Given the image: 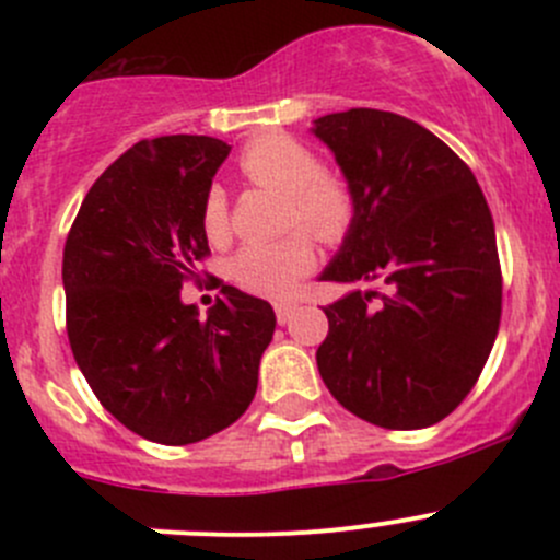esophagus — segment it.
Returning a JSON list of instances; mask_svg holds the SVG:
<instances>
[{
    "mask_svg": "<svg viewBox=\"0 0 560 560\" xmlns=\"http://www.w3.org/2000/svg\"><path fill=\"white\" fill-rule=\"evenodd\" d=\"M295 308H298L295 301H276L273 312H276V319H279V325L290 322L292 314H295Z\"/></svg>",
    "mask_w": 560,
    "mask_h": 560,
    "instance_id": "esophagus-1",
    "label": "esophagus"
}]
</instances>
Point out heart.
<instances>
[{
	"label": "heart",
	"instance_id": "b5f03b06",
	"mask_svg": "<svg viewBox=\"0 0 560 560\" xmlns=\"http://www.w3.org/2000/svg\"><path fill=\"white\" fill-rule=\"evenodd\" d=\"M238 171L246 180L284 195V228H303L322 244H338L352 230L358 197L341 173L322 167L319 156L292 135H262L244 145ZM200 228L213 246L230 241V208L222 186H208ZM290 233L270 244H248L230 262L238 287L265 298H287L316 265L312 236Z\"/></svg>",
	"mask_w": 560,
	"mask_h": 560
}]
</instances>
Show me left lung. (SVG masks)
Here are the masks:
<instances>
[{"instance_id":"left-lung-1","label":"left lung","mask_w":560,"mask_h":560,"mask_svg":"<svg viewBox=\"0 0 560 560\" xmlns=\"http://www.w3.org/2000/svg\"><path fill=\"white\" fill-rule=\"evenodd\" d=\"M358 197L322 281H376L330 303L316 349L332 398L389 431L444 420L471 393L501 322L488 200L466 162L411 118L352 107L314 121Z\"/></svg>"}]
</instances>
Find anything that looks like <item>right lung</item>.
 <instances>
[{
    "instance_id": "add662e5",
    "label": "right lung",
    "mask_w": 560,
    "mask_h": 560,
    "mask_svg": "<svg viewBox=\"0 0 560 560\" xmlns=\"http://www.w3.org/2000/svg\"><path fill=\"white\" fill-rule=\"evenodd\" d=\"M228 154L206 135L135 143L83 197L61 259L78 369L121 425L171 447L244 415L276 327L270 303L228 284L206 319L180 303L211 254L200 206Z\"/></svg>"
}]
</instances>
